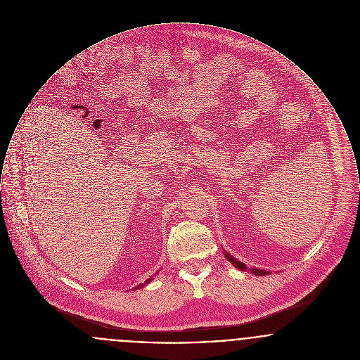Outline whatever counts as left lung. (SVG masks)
Here are the masks:
<instances>
[{"instance_id": "left-lung-1", "label": "left lung", "mask_w": 360, "mask_h": 360, "mask_svg": "<svg viewBox=\"0 0 360 360\" xmlns=\"http://www.w3.org/2000/svg\"><path fill=\"white\" fill-rule=\"evenodd\" d=\"M225 256H226L227 260L231 263V264L236 265L238 269H241V271H245V269H248L246 268V265L244 264V263H241V262H238V260H236L231 255H229V253H225ZM250 269V272L252 274H255V275H268L269 272L268 271H264V269H259V268H249Z\"/></svg>"}]
</instances>
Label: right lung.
I'll return each instance as SVG.
<instances>
[{"label":"right lung","mask_w":360,"mask_h":360,"mask_svg":"<svg viewBox=\"0 0 360 360\" xmlns=\"http://www.w3.org/2000/svg\"><path fill=\"white\" fill-rule=\"evenodd\" d=\"M150 281H152V279H148V281H146V282H145V283L138 284V285H136V287H135V288H141V287H143V285H145V284L149 283V282H150Z\"/></svg>","instance_id":"obj_1"}]
</instances>
